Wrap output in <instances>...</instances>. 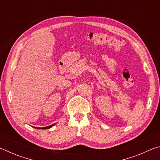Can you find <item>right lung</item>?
I'll return each mask as SVG.
<instances>
[{"label": "right lung", "mask_w": 160, "mask_h": 160, "mask_svg": "<svg viewBox=\"0 0 160 160\" xmlns=\"http://www.w3.org/2000/svg\"><path fill=\"white\" fill-rule=\"evenodd\" d=\"M54 125H55V123L52 124V125L51 126H46V127H42V128H39V127H34L35 128H38V129H48V128H51V127H53Z\"/></svg>", "instance_id": "right-lung-1"}]
</instances>
